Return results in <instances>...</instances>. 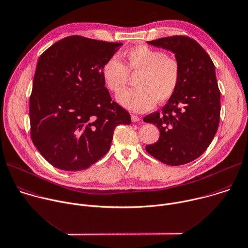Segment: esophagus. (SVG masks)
<instances>
[{
  "label": "esophagus",
  "instance_id": "34e87169",
  "mask_svg": "<svg viewBox=\"0 0 248 248\" xmlns=\"http://www.w3.org/2000/svg\"><path fill=\"white\" fill-rule=\"evenodd\" d=\"M140 117H138V116H136V115H134V114H132L131 115V121L133 122V123H137V122H140Z\"/></svg>",
  "mask_w": 248,
  "mask_h": 248
}]
</instances>
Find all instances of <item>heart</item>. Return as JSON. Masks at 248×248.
I'll use <instances>...</instances> for the list:
<instances>
[{"label":"heart","instance_id":"obj_1","mask_svg":"<svg viewBox=\"0 0 248 248\" xmlns=\"http://www.w3.org/2000/svg\"><path fill=\"white\" fill-rule=\"evenodd\" d=\"M125 65L116 55L102 66L101 75L105 87L114 94L122 93L130 75L137 76V88L118 96L121 105L133 112H146L156 102L166 103L178 91L181 80L179 61L160 49L139 45L124 52Z\"/></svg>","mask_w":248,"mask_h":248}]
</instances>
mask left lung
<instances>
[{"label":"left lung","mask_w":248,"mask_h":248,"mask_svg":"<svg viewBox=\"0 0 248 248\" xmlns=\"http://www.w3.org/2000/svg\"><path fill=\"white\" fill-rule=\"evenodd\" d=\"M170 49L181 66L175 95L145 123L159 130L158 140L146 146L148 154L168 166H181L198 158L213 140L220 122V91L214 64L194 39L176 35L148 42Z\"/></svg>","instance_id":"left-lung-1"}]
</instances>
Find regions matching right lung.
I'll use <instances>...</instances> for the list:
<instances>
[{
    "instance_id": "obj_1",
    "label": "right lung",
    "mask_w": 248,
    "mask_h": 248,
    "mask_svg": "<svg viewBox=\"0 0 248 248\" xmlns=\"http://www.w3.org/2000/svg\"><path fill=\"white\" fill-rule=\"evenodd\" d=\"M120 43L70 36L39 58L30 95V135L41 155L66 171L89 169L109 151L114 130L131 123L112 101L101 69Z\"/></svg>"
}]
</instances>
